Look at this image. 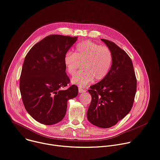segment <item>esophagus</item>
Masks as SVG:
<instances>
[{
	"label": "esophagus",
	"instance_id": "1",
	"mask_svg": "<svg viewBox=\"0 0 160 160\" xmlns=\"http://www.w3.org/2000/svg\"><path fill=\"white\" fill-rule=\"evenodd\" d=\"M86 92V90H85L84 89H83V88H81V87L79 88V92L80 93H84V92Z\"/></svg>",
	"mask_w": 160,
	"mask_h": 160
}]
</instances>
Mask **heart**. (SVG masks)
<instances>
[{
    "label": "heart",
    "instance_id": "1",
    "mask_svg": "<svg viewBox=\"0 0 160 160\" xmlns=\"http://www.w3.org/2000/svg\"><path fill=\"white\" fill-rule=\"evenodd\" d=\"M64 63L67 72L73 76L81 67L84 68L72 79V82L79 86L103 79L108 74L112 63L111 51L106 46L90 42L79 43L75 52H68L64 57Z\"/></svg>",
    "mask_w": 160,
    "mask_h": 160
}]
</instances>
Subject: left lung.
I'll return each mask as SVG.
<instances>
[{
  "label": "left lung",
  "instance_id": "obj_1",
  "mask_svg": "<svg viewBox=\"0 0 160 160\" xmlns=\"http://www.w3.org/2000/svg\"><path fill=\"white\" fill-rule=\"evenodd\" d=\"M112 54L108 74L88 90L92 102L87 118L93 125L108 128L125 118L131 111L137 91V79L131 58L115 43L101 39Z\"/></svg>",
  "mask_w": 160,
  "mask_h": 160
}]
</instances>
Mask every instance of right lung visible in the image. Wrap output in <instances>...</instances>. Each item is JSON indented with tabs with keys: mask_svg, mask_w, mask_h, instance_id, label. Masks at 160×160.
I'll return each mask as SVG.
<instances>
[{
	"mask_svg": "<svg viewBox=\"0 0 160 160\" xmlns=\"http://www.w3.org/2000/svg\"><path fill=\"white\" fill-rule=\"evenodd\" d=\"M78 37L50 35L35 44L26 55L20 79L24 107L37 121L51 125L62 121L67 101L77 97L78 88L70 86L64 63L67 52Z\"/></svg>",
	"mask_w": 160,
	"mask_h": 160,
	"instance_id": "1",
	"label": "right lung"
}]
</instances>
